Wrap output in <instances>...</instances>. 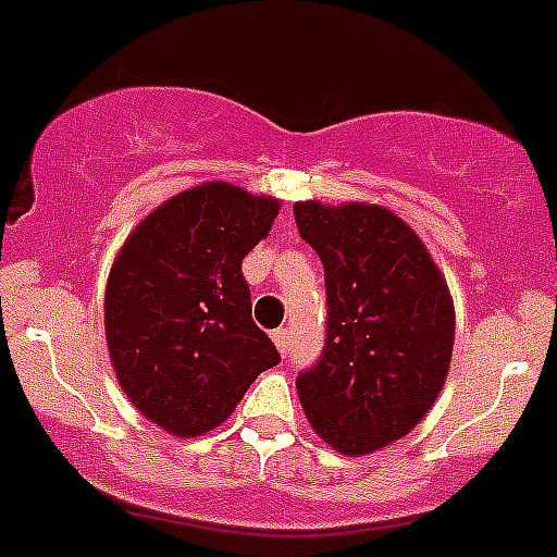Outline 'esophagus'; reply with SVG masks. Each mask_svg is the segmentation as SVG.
<instances>
[{
  "instance_id": "1",
  "label": "esophagus",
  "mask_w": 557,
  "mask_h": 557,
  "mask_svg": "<svg viewBox=\"0 0 557 557\" xmlns=\"http://www.w3.org/2000/svg\"><path fill=\"white\" fill-rule=\"evenodd\" d=\"M273 342L275 348H278V354H289V329H275L273 331Z\"/></svg>"
}]
</instances>
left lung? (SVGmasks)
<instances>
[{
	"instance_id": "left-lung-1",
	"label": "left lung",
	"mask_w": 557,
	"mask_h": 557,
	"mask_svg": "<svg viewBox=\"0 0 557 557\" xmlns=\"http://www.w3.org/2000/svg\"><path fill=\"white\" fill-rule=\"evenodd\" d=\"M295 223L325 268L329 331L300 406L342 456H367L414 431L447 381L456 309L417 232L381 203L298 201Z\"/></svg>"
}]
</instances>
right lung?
Wrapping results in <instances>:
<instances>
[{
    "instance_id": "obj_1",
    "label": "right lung",
    "mask_w": 557,
    "mask_h": 557,
    "mask_svg": "<svg viewBox=\"0 0 557 557\" xmlns=\"http://www.w3.org/2000/svg\"><path fill=\"white\" fill-rule=\"evenodd\" d=\"M282 201L203 182L143 218L107 275L104 334L132 406L171 436L223 425L259 372L282 361L251 320L243 259Z\"/></svg>"
}]
</instances>
